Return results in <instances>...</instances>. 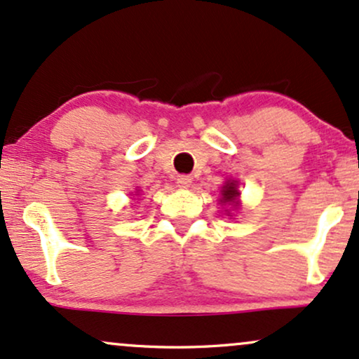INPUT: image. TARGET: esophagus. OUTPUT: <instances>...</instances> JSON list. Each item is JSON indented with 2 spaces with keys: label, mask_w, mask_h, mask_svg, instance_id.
Returning <instances> with one entry per match:
<instances>
[{
  "label": "esophagus",
  "mask_w": 359,
  "mask_h": 359,
  "mask_svg": "<svg viewBox=\"0 0 359 359\" xmlns=\"http://www.w3.org/2000/svg\"><path fill=\"white\" fill-rule=\"evenodd\" d=\"M191 182H192V179H191V177H189V175L182 174V175L177 177V185H179L180 189H187V187H191Z\"/></svg>",
  "instance_id": "esophagus-1"
}]
</instances>
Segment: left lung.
Wrapping results in <instances>:
<instances>
[{
    "label": "left lung",
    "mask_w": 359,
    "mask_h": 359,
    "mask_svg": "<svg viewBox=\"0 0 359 359\" xmlns=\"http://www.w3.org/2000/svg\"><path fill=\"white\" fill-rule=\"evenodd\" d=\"M237 196H239V191L236 189V184L231 182V184H226L222 189V201L224 202H232V204H236L237 201Z\"/></svg>",
    "instance_id": "left-lung-1"
}]
</instances>
